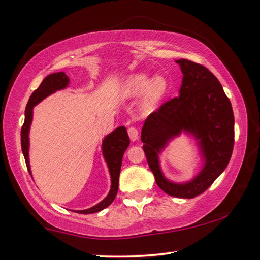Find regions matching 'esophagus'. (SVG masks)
<instances>
[{
    "mask_svg": "<svg viewBox=\"0 0 260 260\" xmlns=\"http://www.w3.org/2000/svg\"><path fill=\"white\" fill-rule=\"evenodd\" d=\"M128 135H129L132 141H135V140H138V138H139V132L137 128H135V127H129Z\"/></svg>",
    "mask_w": 260,
    "mask_h": 260,
    "instance_id": "34e87169",
    "label": "esophagus"
}]
</instances>
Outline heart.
Wrapping results in <instances>:
<instances>
[{
	"label": "heart",
	"instance_id": "obj_1",
	"mask_svg": "<svg viewBox=\"0 0 260 260\" xmlns=\"http://www.w3.org/2000/svg\"><path fill=\"white\" fill-rule=\"evenodd\" d=\"M149 82V77L146 73L132 76L125 85V93L128 95H134L142 92ZM167 90V81L162 76H156L150 80L149 87L147 88L145 95V107H152Z\"/></svg>",
	"mask_w": 260,
	"mask_h": 260
}]
</instances>
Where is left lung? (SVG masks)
I'll use <instances>...</instances> for the list:
<instances>
[{
    "label": "left lung",
    "instance_id": "1",
    "mask_svg": "<svg viewBox=\"0 0 260 260\" xmlns=\"http://www.w3.org/2000/svg\"><path fill=\"white\" fill-rule=\"evenodd\" d=\"M183 81L180 96L162 104L145 121L141 132L143 152L156 184L166 193L193 199L204 192L229 164L235 142V118L229 98L214 73L201 64L179 59ZM182 130L200 142L206 165L188 184H172L161 175L157 154Z\"/></svg>",
    "mask_w": 260,
    "mask_h": 260
}]
</instances>
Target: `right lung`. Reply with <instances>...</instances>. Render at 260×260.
<instances>
[{
    "mask_svg": "<svg viewBox=\"0 0 260 260\" xmlns=\"http://www.w3.org/2000/svg\"><path fill=\"white\" fill-rule=\"evenodd\" d=\"M68 84L69 78L64 72H57L52 73V75H49L43 79L37 90H35L32 92V94L30 95L28 104H26L25 119L21 129V146L23 155H24L25 158L26 168H28L30 175L31 172L29 165V129L31 125V120H32V108L36 104L40 103L41 100H43L45 96H48L49 94H51V93L57 90H61V88H64ZM128 146L129 137L128 134H127L125 127H118L117 129L112 132L111 134H108L107 137L104 139L103 154L107 162L108 169H110L111 174V191L105 200L94 205V207L86 209V210H78L77 212H79V214H93V212H98L100 210H103V209L107 208L108 205L113 202L115 196H117L119 188V175L120 169H121L122 156Z\"/></svg>",
    "mask_w": 260,
    "mask_h": 260,
    "instance_id": "obj_1",
    "label": "right lung"
}]
</instances>
